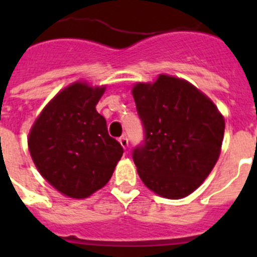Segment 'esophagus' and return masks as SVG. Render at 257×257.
Listing matches in <instances>:
<instances>
[{"label":"esophagus","mask_w":257,"mask_h":257,"mask_svg":"<svg viewBox=\"0 0 257 257\" xmlns=\"http://www.w3.org/2000/svg\"><path fill=\"white\" fill-rule=\"evenodd\" d=\"M119 143H121V145L123 147V149H127V147H128V139H127L126 136H121V138H119Z\"/></svg>","instance_id":"1"}]
</instances>
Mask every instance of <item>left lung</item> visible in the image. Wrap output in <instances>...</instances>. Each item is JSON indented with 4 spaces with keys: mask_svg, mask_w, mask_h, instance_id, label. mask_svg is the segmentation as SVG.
<instances>
[{
    "mask_svg": "<svg viewBox=\"0 0 257 257\" xmlns=\"http://www.w3.org/2000/svg\"><path fill=\"white\" fill-rule=\"evenodd\" d=\"M133 95L145 130L133 158L144 185L157 196L180 199L206 180L221 152L225 119L194 85L160 74L136 82Z\"/></svg>",
    "mask_w": 257,
    "mask_h": 257,
    "instance_id": "obj_1",
    "label": "left lung"
}]
</instances>
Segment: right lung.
Masks as SVG:
<instances>
[{"instance_id":"right-lung-1","label":"right lung","mask_w":257,"mask_h":257,"mask_svg":"<svg viewBox=\"0 0 257 257\" xmlns=\"http://www.w3.org/2000/svg\"><path fill=\"white\" fill-rule=\"evenodd\" d=\"M105 90V85L86 81L70 83L46 104L29 130L28 149L38 172L69 198H87L101 189L123 154L96 112Z\"/></svg>"}]
</instances>
